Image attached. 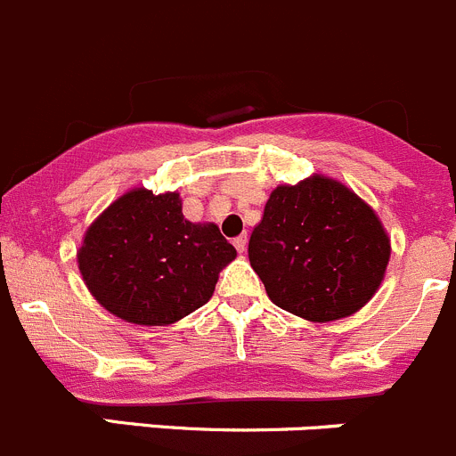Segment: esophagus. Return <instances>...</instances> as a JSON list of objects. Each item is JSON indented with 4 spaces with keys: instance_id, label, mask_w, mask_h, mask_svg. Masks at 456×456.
<instances>
[{
    "instance_id": "1",
    "label": "esophagus",
    "mask_w": 456,
    "mask_h": 456,
    "mask_svg": "<svg viewBox=\"0 0 456 456\" xmlns=\"http://www.w3.org/2000/svg\"><path fill=\"white\" fill-rule=\"evenodd\" d=\"M232 244H235V248L240 250V253H244V250H246V244H248V237H246V235H240V237H237L235 241H232Z\"/></svg>"
}]
</instances>
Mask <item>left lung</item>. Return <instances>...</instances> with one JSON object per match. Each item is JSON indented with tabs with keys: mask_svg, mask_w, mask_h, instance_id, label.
<instances>
[{
	"mask_svg": "<svg viewBox=\"0 0 456 456\" xmlns=\"http://www.w3.org/2000/svg\"><path fill=\"white\" fill-rule=\"evenodd\" d=\"M389 253L376 212L322 175L277 185L248 241L250 266L273 305L311 322L362 309L383 281Z\"/></svg>",
	"mask_w": 456,
	"mask_h": 456,
	"instance_id": "1",
	"label": "left lung"
}]
</instances>
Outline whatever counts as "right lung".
Here are the masks:
<instances>
[{"instance_id": "obj_1", "label": "right lung", "mask_w": 456, "mask_h": 456, "mask_svg": "<svg viewBox=\"0 0 456 456\" xmlns=\"http://www.w3.org/2000/svg\"><path fill=\"white\" fill-rule=\"evenodd\" d=\"M235 257L215 224L185 219L179 192L134 188L86 228L77 268L116 318L166 327L206 305Z\"/></svg>"}]
</instances>
